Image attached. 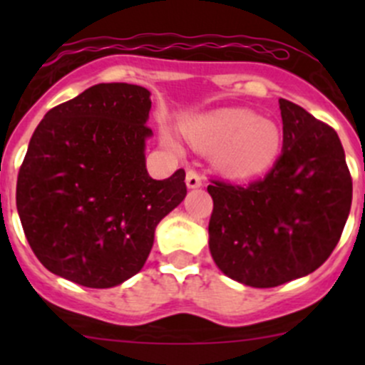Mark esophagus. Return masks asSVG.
<instances>
[{"label": "esophagus", "mask_w": 365, "mask_h": 365, "mask_svg": "<svg viewBox=\"0 0 365 365\" xmlns=\"http://www.w3.org/2000/svg\"><path fill=\"white\" fill-rule=\"evenodd\" d=\"M185 183L189 189H197V187L203 185V176H201L197 171H194V169H189V171H187Z\"/></svg>", "instance_id": "34e87169"}]
</instances>
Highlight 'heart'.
I'll use <instances>...</instances> for the list:
<instances>
[{
  "mask_svg": "<svg viewBox=\"0 0 365 365\" xmlns=\"http://www.w3.org/2000/svg\"><path fill=\"white\" fill-rule=\"evenodd\" d=\"M182 132L194 148L212 152L217 171L231 178H251L270 169L282 145L277 121L240 108L217 109L187 118ZM162 143L176 148L168 130H162Z\"/></svg>",
  "mask_w": 365,
  "mask_h": 365,
  "instance_id": "b5f03b06",
  "label": "heart"
}]
</instances>
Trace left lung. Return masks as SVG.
I'll return each instance as SVG.
<instances>
[{
    "label": "left lung",
    "instance_id": "left-lung-1",
    "mask_svg": "<svg viewBox=\"0 0 365 365\" xmlns=\"http://www.w3.org/2000/svg\"><path fill=\"white\" fill-rule=\"evenodd\" d=\"M282 153L249 185L213 180L210 252L222 274L274 288L322 267L351 208V176L339 135L304 108L279 98Z\"/></svg>",
    "mask_w": 365,
    "mask_h": 365
}]
</instances>
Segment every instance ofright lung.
<instances>
[{"label":"right lung","mask_w":365,"mask_h":365,"mask_svg":"<svg viewBox=\"0 0 365 365\" xmlns=\"http://www.w3.org/2000/svg\"><path fill=\"white\" fill-rule=\"evenodd\" d=\"M150 91L127 83L88 88L43 116L17 176L29 247L53 274L113 288L138 274L157 224L187 196L185 171L153 180L145 146Z\"/></svg>","instance_id":"add662e5"}]
</instances>
